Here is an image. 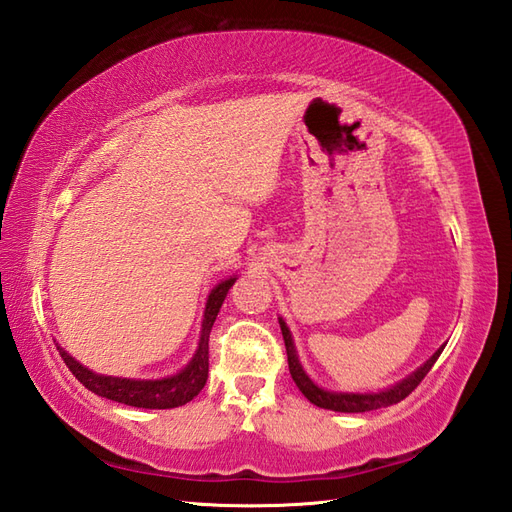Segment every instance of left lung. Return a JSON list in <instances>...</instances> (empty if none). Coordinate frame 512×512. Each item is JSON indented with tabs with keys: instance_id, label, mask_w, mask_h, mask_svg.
Returning <instances> with one entry per match:
<instances>
[{
	"instance_id": "8db88e82",
	"label": "left lung",
	"mask_w": 512,
	"mask_h": 512,
	"mask_svg": "<svg viewBox=\"0 0 512 512\" xmlns=\"http://www.w3.org/2000/svg\"><path fill=\"white\" fill-rule=\"evenodd\" d=\"M279 324H281L283 341H285V349H287L289 373H291V377H294L296 386L313 405L324 407V410H332V412H347V414L371 412V410H379V407H388V405L403 401L407 394H410L422 382V379H425V375L431 371L435 360L440 358V354L446 347V343H444L425 364H420L414 373H410L405 379H401V382H397L390 388H384L379 392H337V390H326V388L317 386L313 379L306 375V371L300 364L298 352H296L294 337H291V332H289L283 317H279Z\"/></svg>"
}]
</instances>
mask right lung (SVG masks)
Segmentation results:
<instances>
[{"instance_id": "1", "label": "right lung", "mask_w": 512, "mask_h": 512, "mask_svg": "<svg viewBox=\"0 0 512 512\" xmlns=\"http://www.w3.org/2000/svg\"><path fill=\"white\" fill-rule=\"evenodd\" d=\"M238 276H229V279L221 281L218 285L212 287L206 300V311H203V321H201V334H199V343L191 362L186 364L182 371L175 375H167L160 379H133V377H113V375H100L94 373L79 360L72 358L66 349H60V354L66 362V367L72 371L79 382L92 390L98 397L111 399L115 403H124V405H133V407H143V410H171V407H180L186 405L188 401H193L201 388L206 386L208 379V341H210V330L216 321L218 311L227 298V291L231 285L236 283Z\"/></svg>"}]
</instances>
